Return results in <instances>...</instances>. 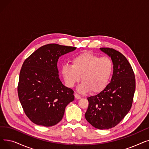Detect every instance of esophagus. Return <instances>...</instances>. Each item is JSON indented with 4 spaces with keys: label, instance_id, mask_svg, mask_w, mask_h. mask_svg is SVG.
Returning <instances> with one entry per match:
<instances>
[{
    "label": "esophagus",
    "instance_id": "1",
    "mask_svg": "<svg viewBox=\"0 0 149 149\" xmlns=\"http://www.w3.org/2000/svg\"><path fill=\"white\" fill-rule=\"evenodd\" d=\"M75 98L76 99H80V98H81V96H80L79 94H78V93H75Z\"/></svg>",
    "mask_w": 149,
    "mask_h": 149
}]
</instances>
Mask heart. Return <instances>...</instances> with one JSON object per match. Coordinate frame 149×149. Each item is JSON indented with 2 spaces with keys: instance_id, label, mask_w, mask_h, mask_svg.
<instances>
[{
  "instance_id": "heart-1",
  "label": "heart",
  "mask_w": 149,
  "mask_h": 149,
  "mask_svg": "<svg viewBox=\"0 0 149 149\" xmlns=\"http://www.w3.org/2000/svg\"><path fill=\"white\" fill-rule=\"evenodd\" d=\"M113 72L112 61L108 57L85 52L75 56L71 65H64L61 74L66 86L74 87L81 77L80 92L98 93L107 86Z\"/></svg>"
}]
</instances>
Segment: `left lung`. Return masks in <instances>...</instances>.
<instances>
[{
    "label": "left lung",
    "mask_w": 149,
    "mask_h": 149,
    "mask_svg": "<svg viewBox=\"0 0 149 149\" xmlns=\"http://www.w3.org/2000/svg\"><path fill=\"white\" fill-rule=\"evenodd\" d=\"M100 49L111 57L113 75L103 91L88 98L89 106L85 118L93 127L103 130L115 127L129 112L136 83L134 70L124 55L113 48Z\"/></svg>",
    "instance_id": "left-lung-1"
}]
</instances>
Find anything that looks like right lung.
I'll list each match as a JSON object with an SVG mask.
<instances>
[{
    "mask_svg": "<svg viewBox=\"0 0 149 149\" xmlns=\"http://www.w3.org/2000/svg\"><path fill=\"white\" fill-rule=\"evenodd\" d=\"M75 47L58 44L41 46L22 65L17 86L20 102L28 118L37 125L52 126L63 118L66 106L74 100V91L62 84L59 57Z\"/></svg>",
    "mask_w": 149,
    "mask_h": 149,
    "instance_id": "1",
    "label": "right lung"
}]
</instances>
